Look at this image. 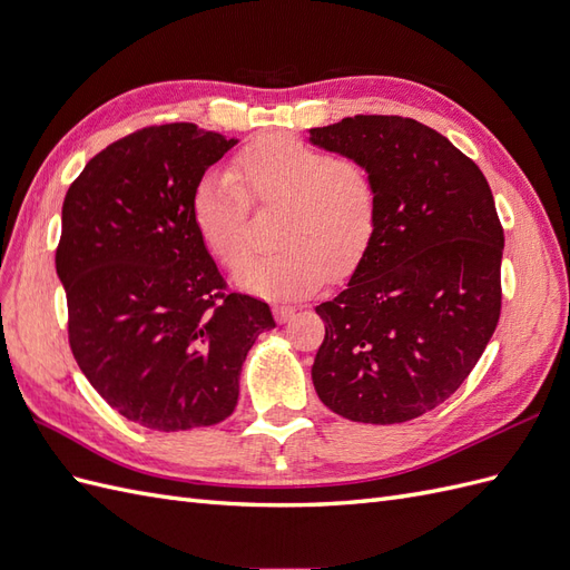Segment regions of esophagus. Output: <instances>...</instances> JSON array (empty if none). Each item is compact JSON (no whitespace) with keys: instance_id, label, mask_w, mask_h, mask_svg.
Listing matches in <instances>:
<instances>
[{"instance_id":"esophagus-1","label":"esophagus","mask_w":570,"mask_h":570,"mask_svg":"<svg viewBox=\"0 0 570 570\" xmlns=\"http://www.w3.org/2000/svg\"><path fill=\"white\" fill-rule=\"evenodd\" d=\"M295 314H297V308L289 306V304H275L273 306V316H275V321H278V323L292 321V318H295Z\"/></svg>"}]
</instances>
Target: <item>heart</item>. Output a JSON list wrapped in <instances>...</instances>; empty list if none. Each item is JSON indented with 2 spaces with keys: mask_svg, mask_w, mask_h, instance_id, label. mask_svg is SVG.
<instances>
[{
  "mask_svg": "<svg viewBox=\"0 0 570 570\" xmlns=\"http://www.w3.org/2000/svg\"><path fill=\"white\" fill-rule=\"evenodd\" d=\"M249 202L281 206L275 245L235 273L239 289L285 299L318 289L327 273H352L368 252L381 197L368 168L331 157L297 137L268 132L237 154L230 174L206 170L189 195V216L204 247L223 266L247 256Z\"/></svg>",
  "mask_w": 570,
  "mask_h": 570,
  "instance_id": "heart-1",
  "label": "heart"
}]
</instances>
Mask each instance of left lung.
<instances>
[{
    "instance_id": "1",
    "label": "left lung",
    "mask_w": 570,
    "mask_h": 570,
    "mask_svg": "<svg viewBox=\"0 0 570 570\" xmlns=\"http://www.w3.org/2000/svg\"><path fill=\"white\" fill-rule=\"evenodd\" d=\"M312 145L356 159L381 212L368 252L316 306L321 402L356 423H404L440 406L485 352L502 312L504 230L482 170L413 118L354 116Z\"/></svg>"
}]
</instances>
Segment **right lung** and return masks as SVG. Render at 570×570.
I'll use <instances>...</instances> for the list:
<instances>
[{
	"mask_svg": "<svg viewBox=\"0 0 570 570\" xmlns=\"http://www.w3.org/2000/svg\"><path fill=\"white\" fill-rule=\"evenodd\" d=\"M235 137L149 126L88 161L61 209L57 275L80 371L120 416L161 433L235 411L266 302L228 292L189 216V195Z\"/></svg>",
	"mask_w": 570,
	"mask_h": 570,
	"instance_id": "add662e5",
	"label": "right lung"
}]
</instances>
